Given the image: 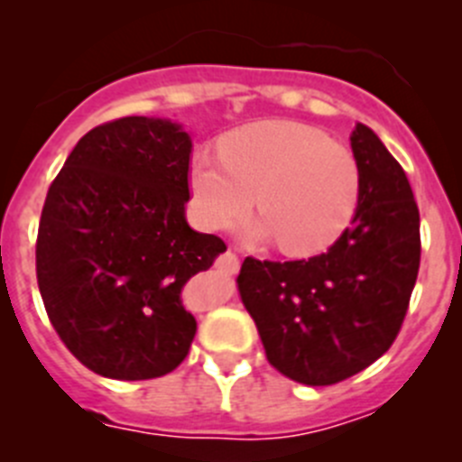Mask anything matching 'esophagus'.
I'll use <instances>...</instances> for the list:
<instances>
[{"label": "esophagus", "mask_w": 462, "mask_h": 462, "mask_svg": "<svg viewBox=\"0 0 462 462\" xmlns=\"http://www.w3.org/2000/svg\"><path fill=\"white\" fill-rule=\"evenodd\" d=\"M217 266L222 268V271L226 273V275H234V273H238L240 261H238V256L234 254V252H224V254L219 256Z\"/></svg>", "instance_id": "34e87169"}]
</instances>
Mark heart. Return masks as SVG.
Segmentation results:
<instances>
[{"mask_svg": "<svg viewBox=\"0 0 462 462\" xmlns=\"http://www.w3.org/2000/svg\"><path fill=\"white\" fill-rule=\"evenodd\" d=\"M254 191L263 217L245 224V234L277 238L287 254L308 256L330 247L354 219L361 171L345 145L291 120L236 129L222 138L219 154L191 159V215L203 228L240 217Z\"/></svg>", "mask_w": 462, "mask_h": 462, "instance_id": "1", "label": "heart"}]
</instances>
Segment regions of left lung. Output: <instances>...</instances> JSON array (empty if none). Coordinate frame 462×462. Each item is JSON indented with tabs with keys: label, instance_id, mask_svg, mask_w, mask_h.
Instances as JSON below:
<instances>
[{
	"label": "left lung",
	"instance_id": "left-lung-1",
	"mask_svg": "<svg viewBox=\"0 0 462 462\" xmlns=\"http://www.w3.org/2000/svg\"><path fill=\"white\" fill-rule=\"evenodd\" d=\"M352 152L358 208L328 252L282 263L247 256L238 275L271 365L308 386L342 382L389 352L419 275V208L405 171L361 122Z\"/></svg>",
	"mask_w": 462,
	"mask_h": 462
}]
</instances>
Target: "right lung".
Instances as JSON below:
<instances>
[{
  "mask_svg": "<svg viewBox=\"0 0 462 462\" xmlns=\"http://www.w3.org/2000/svg\"><path fill=\"white\" fill-rule=\"evenodd\" d=\"M191 138L162 117L94 126L48 189L36 280L69 352L101 377L154 379L185 361L182 287L226 245L187 224Z\"/></svg>",
  "mask_w": 462,
  "mask_h": 462,
  "instance_id": "right-lung-1",
  "label": "right lung"
}]
</instances>
